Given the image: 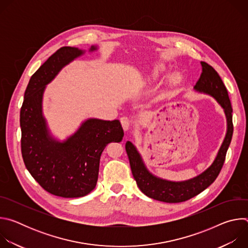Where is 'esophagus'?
<instances>
[{
	"instance_id": "obj_1",
	"label": "esophagus",
	"mask_w": 248,
	"mask_h": 248,
	"mask_svg": "<svg viewBox=\"0 0 248 248\" xmlns=\"http://www.w3.org/2000/svg\"><path fill=\"white\" fill-rule=\"evenodd\" d=\"M121 124H122V126H123L124 131H127L130 128L131 124H130V121H129V119L127 117L121 118Z\"/></svg>"
}]
</instances>
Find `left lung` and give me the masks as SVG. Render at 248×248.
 <instances>
[{
	"label": "left lung",
	"mask_w": 248,
	"mask_h": 248,
	"mask_svg": "<svg viewBox=\"0 0 248 248\" xmlns=\"http://www.w3.org/2000/svg\"><path fill=\"white\" fill-rule=\"evenodd\" d=\"M201 66L202 73L194 89L198 92L213 96L217 100L225 111L228 124L226 137L213 164L193 179L185 182H170L153 175L146 169L134 145L130 141H127L125 143V150L128 156L131 172L139 189L145 195L155 200L167 203L186 201L198 195L213 184L223 168L233 132L232 108L228 90L214 67H212L205 62H201Z\"/></svg>",
	"instance_id": "obj_1"
}]
</instances>
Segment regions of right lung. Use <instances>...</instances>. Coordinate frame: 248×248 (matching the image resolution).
Here are the masks:
<instances>
[{"label":"right lung","instance_id":"right-lung-1","mask_svg":"<svg viewBox=\"0 0 248 248\" xmlns=\"http://www.w3.org/2000/svg\"><path fill=\"white\" fill-rule=\"evenodd\" d=\"M97 48L92 46L90 51ZM82 50L62 47L35 73L24 92L20 109L21 154L26 169L46 191L64 198L82 197L96 186L100 157L110 142H120V121L88 119L63 142L54 139L42 115L45 85Z\"/></svg>","mask_w":248,"mask_h":248}]
</instances>
